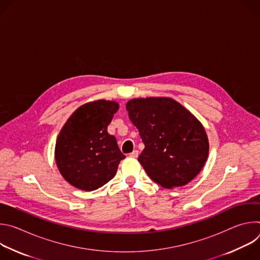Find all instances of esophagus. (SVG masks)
<instances>
[{
  "label": "esophagus",
  "instance_id": "esophagus-1",
  "mask_svg": "<svg viewBox=\"0 0 260 260\" xmlns=\"http://www.w3.org/2000/svg\"><path fill=\"white\" fill-rule=\"evenodd\" d=\"M138 155H139V151L138 150H134L132 153H129V156L131 157H138Z\"/></svg>",
  "mask_w": 260,
  "mask_h": 260
}]
</instances>
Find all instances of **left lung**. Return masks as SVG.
Here are the masks:
<instances>
[{
	"label": "left lung",
	"instance_id": "left-lung-1",
	"mask_svg": "<svg viewBox=\"0 0 260 260\" xmlns=\"http://www.w3.org/2000/svg\"><path fill=\"white\" fill-rule=\"evenodd\" d=\"M126 110L145 145L138 160L156 184L170 189L184 186L200 174L209 140L189 110L167 96L133 99Z\"/></svg>",
	"mask_w": 260,
	"mask_h": 260
}]
</instances>
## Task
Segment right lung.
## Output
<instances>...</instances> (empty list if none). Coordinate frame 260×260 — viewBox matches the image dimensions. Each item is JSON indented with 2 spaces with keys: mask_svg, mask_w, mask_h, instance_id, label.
Segmentation results:
<instances>
[{
  "mask_svg": "<svg viewBox=\"0 0 260 260\" xmlns=\"http://www.w3.org/2000/svg\"><path fill=\"white\" fill-rule=\"evenodd\" d=\"M119 109L115 101L98 100L80 106L61 127L54 157L63 179L74 187L92 191L114 178L125 156L107 131Z\"/></svg>",
  "mask_w": 260,
  "mask_h": 260,
  "instance_id": "add662e5",
  "label": "right lung"
}]
</instances>
